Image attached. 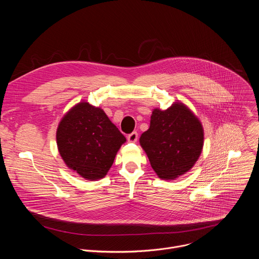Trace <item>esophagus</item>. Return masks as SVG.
<instances>
[{"label": "esophagus", "mask_w": 259, "mask_h": 259, "mask_svg": "<svg viewBox=\"0 0 259 259\" xmlns=\"http://www.w3.org/2000/svg\"><path fill=\"white\" fill-rule=\"evenodd\" d=\"M127 139H128V141H130V142H135V141H137V139H138V133H137L136 131H134V132L128 134Z\"/></svg>", "instance_id": "1"}]
</instances>
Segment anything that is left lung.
<instances>
[{
  "label": "left lung",
  "mask_w": 259,
  "mask_h": 259,
  "mask_svg": "<svg viewBox=\"0 0 259 259\" xmlns=\"http://www.w3.org/2000/svg\"><path fill=\"white\" fill-rule=\"evenodd\" d=\"M153 169L163 179L188 172L201 155L204 132L200 121L181 103L155 109L149 130L140 136Z\"/></svg>",
  "instance_id": "8db88e82"
}]
</instances>
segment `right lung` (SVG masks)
Segmentation results:
<instances>
[{"label":"right lung","mask_w":259,"mask_h":259,"mask_svg":"<svg viewBox=\"0 0 259 259\" xmlns=\"http://www.w3.org/2000/svg\"><path fill=\"white\" fill-rule=\"evenodd\" d=\"M56 139L67 167L89 180L106 175L126 141L103 110L88 102L77 104L63 117Z\"/></svg>","instance_id":"obj_1"}]
</instances>
